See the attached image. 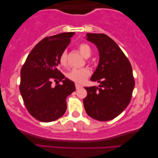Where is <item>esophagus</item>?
Instances as JSON below:
<instances>
[{
    "instance_id": "esophagus-1",
    "label": "esophagus",
    "mask_w": 158,
    "mask_h": 158,
    "mask_svg": "<svg viewBox=\"0 0 158 158\" xmlns=\"http://www.w3.org/2000/svg\"><path fill=\"white\" fill-rule=\"evenodd\" d=\"M75 88H76L77 90V89H80V88H83V85H80V84H78V83H75Z\"/></svg>"
}]
</instances>
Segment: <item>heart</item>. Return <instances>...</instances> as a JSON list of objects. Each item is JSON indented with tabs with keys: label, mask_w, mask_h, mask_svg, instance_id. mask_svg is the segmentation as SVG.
Instances as JSON below:
<instances>
[{
	"label": "heart",
	"mask_w": 158,
	"mask_h": 158,
	"mask_svg": "<svg viewBox=\"0 0 158 158\" xmlns=\"http://www.w3.org/2000/svg\"><path fill=\"white\" fill-rule=\"evenodd\" d=\"M80 53L83 55V57L88 58L91 55V49L89 45L85 43H83L80 45L79 47ZM59 62L60 65L65 66L67 64V52L65 51L63 52L60 55ZM90 74V71L88 68H75L73 69L67 73V77L70 81H74L75 83H83L88 78Z\"/></svg>",
	"instance_id": "b5f03b06"
}]
</instances>
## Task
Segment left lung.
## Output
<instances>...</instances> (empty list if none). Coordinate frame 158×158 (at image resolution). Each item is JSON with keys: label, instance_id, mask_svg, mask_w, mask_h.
<instances>
[{"label": "left lung", "instance_id": "1", "mask_svg": "<svg viewBox=\"0 0 158 158\" xmlns=\"http://www.w3.org/2000/svg\"><path fill=\"white\" fill-rule=\"evenodd\" d=\"M99 52L98 66L90 77L98 87H85L88 95L83 104L88 115L94 119L109 121L127 107L135 88L131 65L114 41L104 34H86Z\"/></svg>", "mask_w": 158, "mask_h": 158}]
</instances>
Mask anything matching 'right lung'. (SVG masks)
Wrapping results in <instances>:
<instances>
[{"label": "right lung", "mask_w": 158, "mask_h": 158, "mask_svg": "<svg viewBox=\"0 0 158 158\" xmlns=\"http://www.w3.org/2000/svg\"><path fill=\"white\" fill-rule=\"evenodd\" d=\"M74 34L67 32L43 39L31 51L21 68V95L28 111L40 122H53L63 116L67 97L75 90V83L57 68L60 55ZM52 80L63 84L53 86Z\"/></svg>", "instance_id": "right-lung-1"}]
</instances>
